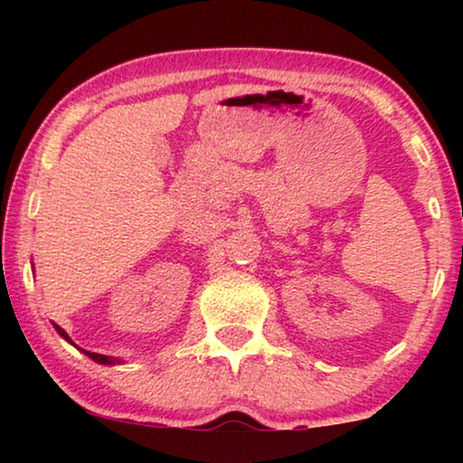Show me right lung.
<instances>
[{
    "mask_svg": "<svg viewBox=\"0 0 463 463\" xmlns=\"http://www.w3.org/2000/svg\"><path fill=\"white\" fill-rule=\"evenodd\" d=\"M52 325H54V322H52ZM54 328H56V333H59L62 339H65V341H69V344H71V345H75V344H73V341H71V337H69V335L65 333V328H61L59 325H54ZM81 352H84L88 358H92V360H94V363H99V364H119V363H122V360H119V358H111V356H105V354H97V352H86V350H81Z\"/></svg>",
    "mask_w": 463,
    "mask_h": 463,
    "instance_id": "add662e5",
    "label": "right lung"
}]
</instances>
